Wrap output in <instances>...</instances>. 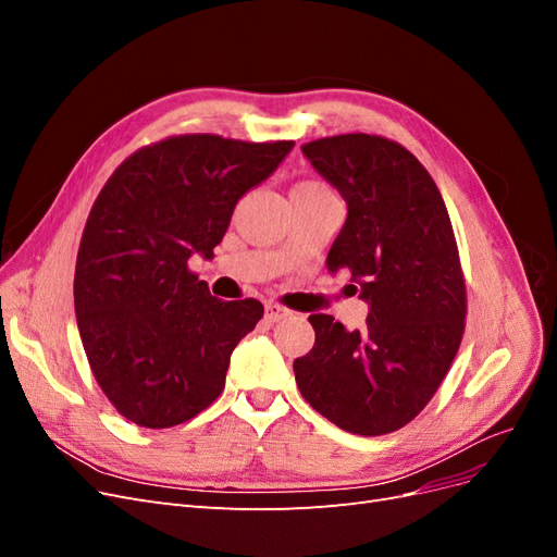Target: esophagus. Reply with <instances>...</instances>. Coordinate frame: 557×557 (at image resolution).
<instances>
[{"instance_id": "obj_1", "label": "esophagus", "mask_w": 557, "mask_h": 557, "mask_svg": "<svg viewBox=\"0 0 557 557\" xmlns=\"http://www.w3.org/2000/svg\"><path fill=\"white\" fill-rule=\"evenodd\" d=\"M288 315H290L288 309L281 307V305H272V301H269V305L264 307V318L269 320V323H278V320L288 318Z\"/></svg>"}]
</instances>
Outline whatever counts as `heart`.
<instances>
[{
	"label": "heart",
	"mask_w": 557,
	"mask_h": 557,
	"mask_svg": "<svg viewBox=\"0 0 557 557\" xmlns=\"http://www.w3.org/2000/svg\"><path fill=\"white\" fill-rule=\"evenodd\" d=\"M293 193H330L323 183H318V181H305V183H299V185H295V190Z\"/></svg>",
	"instance_id": "b5f03b06"
}]
</instances>
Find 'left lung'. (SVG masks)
I'll return each mask as SVG.
<instances>
[{"label":"left lung","instance_id":"1","mask_svg":"<svg viewBox=\"0 0 557 557\" xmlns=\"http://www.w3.org/2000/svg\"><path fill=\"white\" fill-rule=\"evenodd\" d=\"M348 205L327 269H348L369 305L362 330L309 315L315 344L295 381L336 428L395 432L428 407L460 348L467 288L440 188L413 153L379 134H336L301 146Z\"/></svg>","mask_w":557,"mask_h":557}]
</instances>
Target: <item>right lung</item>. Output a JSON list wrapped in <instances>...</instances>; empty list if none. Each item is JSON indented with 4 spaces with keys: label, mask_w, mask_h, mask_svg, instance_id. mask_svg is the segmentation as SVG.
<instances>
[{
    "label": "right lung",
    "mask_w": 557,
    "mask_h": 557,
    "mask_svg": "<svg viewBox=\"0 0 557 557\" xmlns=\"http://www.w3.org/2000/svg\"><path fill=\"white\" fill-rule=\"evenodd\" d=\"M293 146L178 134L132 153L97 195L76 258V323L95 381L134 425H181L223 393L232 350L264 307L215 299L188 260L213 258L237 201Z\"/></svg>",
    "instance_id": "add662e5"
}]
</instances>
